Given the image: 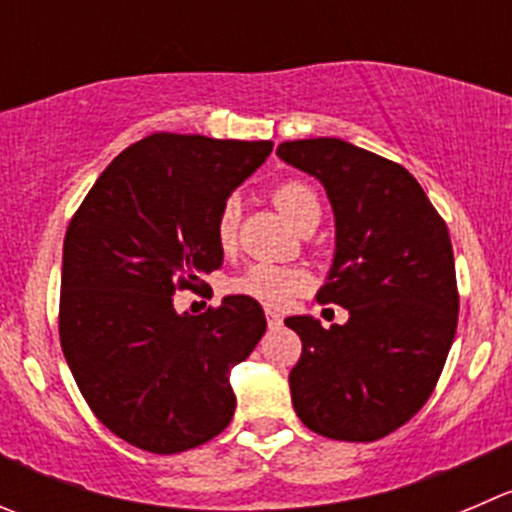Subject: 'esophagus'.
Instances as JSON below:
<instances>
[{
	"label": "esophagus",
	"instance_id": "1",
	"mask_svg": "<svg viewBox=\"0 0 512 512\" xmlns=\"http://www.w3.org/2000/svg\"><path fill=\"white\" fill-rule=\"evenodd\" d=\"M265 315H267V325H270L272 330H275V327H280V325H282V315H280V312H275V310H267Z\"/></svg>",
	"mask_w": 512,
	"mask_h": 512
}]
</instances>
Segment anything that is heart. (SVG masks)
<instances>
[{
  "label": "heart",
  "mask_w": 512,
  "mask_h": 512,
  "mask_svg": "<svg viewBox=\"0 0 512 512\" xmlns=\"http://www.w3.org/2000/svg\"><path fill=\"white\" fill-rule=\"evenodd\" d=\"M272 202L295 225H300L312 212H320V200H317L315 190L302 180H282L280 185H275ZM237 227H240V200L227 197L215 220V237L222 250L235 247ZM307 287H310V275L305 270L272 265V262H255L227 282V290L232 295L250 297V300L267 307H285L292 297L300 295Z\"/></svg>",
  "instance_id": "1"
}]
</instances>
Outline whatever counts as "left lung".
I'll return each instance as SVG.
<instances>
[{"instance_id":"obj_1","label":"left lung","mask_w":512,"mask_h":512,"mask_svg":"<svg viewBox=\"0 0 512 512\" xmlns=\"http://www.w3.org/2000/svg\"><path fill=\"white\" fill-rule=\"evenodd\" d=\"M280 160L317 177L335 212V260L317 302L350 312L325 327L287 317L302 355L290 372L295 413L317 435L372 443L433 395L458 327L448 227L398 162L335 137L282 142Z\"/></svg>"}]
</instances>
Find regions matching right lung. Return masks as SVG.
Returning <instances> with one entry per match:
<instances>
[{
	"label": "right lung",
	"instance_id": "add662e5",
	"mask_svg": "<svg viewBox=\"0 0 512 512\" xmlns=\"http://www.w3.org/2000/svg\"><path fill=\"white\" fill-rule=\"evenodd\" d=\"M270 152V140L155 132L109 162L69 222L62 352L99 423L135 448L182 453L235 415L230 370L265 335L260 302L177 315L172 295L222 265L217 212Z\"/></svg>",
	"mask_w": 512,
	"mask_h": 512
}]
</instances>
